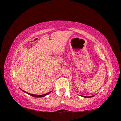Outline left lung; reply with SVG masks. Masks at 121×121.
Instances as JSON below:
<instances>
[{
    "label": "left lung",
    "instance_id": "8db88e82",
    "mask_svg": "<svg viewBox=\"0 0 121 121\" xmlns=\"http://www.w3.org/2000/svg\"><path fill=\"white\" fill-rule=\"evenodd\" d=\"M80 96H82V97H84V98H91V97H94V96H95V95H92V96H90V97H86V96H83V95H80Z\"/></svg>",
    "mask_w": 121,
    "mask_h": 121
}]
</instances>
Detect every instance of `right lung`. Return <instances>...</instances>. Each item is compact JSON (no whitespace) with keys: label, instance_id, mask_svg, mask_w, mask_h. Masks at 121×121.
I'll return each mask as SVG.
<instances>
[{"label":"right lung","instance_id":"right-lung-1","mask_svg":"<svg viewBox=\"0 0 121 121\" xmlns=\"http://www.w3.org/2000/svg\"><path fill=\"white\" fill-rule=\"evenodd\" d=\"M22 91H23L24 92H25V93H26L28 94V95H30L32 96V97H36V98H41V97H45L46 95H48L49 93H50L51 92H52V91H50V92H48V93H46V94H44V95H34V94H31V93H28V92H26V91H23V90H22Z\"/></svg>","mask_w":121,"mask_h":121}]
</instances>
